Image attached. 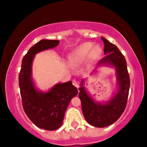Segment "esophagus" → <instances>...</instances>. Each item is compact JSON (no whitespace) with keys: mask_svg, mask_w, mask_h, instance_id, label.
<instances>
[{"mask_svg":"<svg viewBox=\"0 0 147 147\" xmlns=\"http://www.w3.org/2000/svg\"><path fill=\"white\" fill-rule=\"evenodd\" d=\"M72 83H73V85L74 86H76V88H79V82H78L77 80H74L73 81H72Z\"/></svg>","mask_w":147,"mask_h":147,"instance_id":"1","label":"esophagus"}]
</instances>
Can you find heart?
<instances>
[{"label":"heart","instance_id":"obj_1","mask_svg":"<svg viewBox=\"0 0 147 147\" xmlns=\"http://www.w3.org/2000/svg\"><path fill=\"white\" fill-rule=\"evenodd\" d=\"M102 48L99 45L93 46L90 42L84 43L74 49L69 55L68 61L73 67H78L85 63L88 59L94 60L99 57Z\"/></svg>","mask_w":147,"mask_h":147}]
</instances>
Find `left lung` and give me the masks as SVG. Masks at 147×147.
Masks as SVG:
<instances>
[{
	"label": "left lung",
	"instance_id": "1",
	"mask_svg": "<svg viewBox=\"0 0 147 147\" xmlns=\"http://www.w3.org/2000/svg\"><path fill=\"white\" fill-rule=\"evenodd\" d=\"M102 39L104 43V51L106 56L98 62L96 67L108 65L115 68L118 83L116 93L108 102L101 103L94 101L88 93L84 86V79L82 80L79 88V98L84 118L88 124L98 128L111 125L120 117L126 108L130 88V78L125 57L115 45L103 37Z\"/></svg>",
	"mask_w": 147,
	"mask_h": 147
}]
</instances>
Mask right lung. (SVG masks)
Masks as SVG:
<instances>
[{"instance_id":"add662e5","label":"right lung","mask_w":147,"mask_h":147,"mask_svg":"<svg viewBox=\"0 0 147 147\" xmlns=\"http://www.w3.org/2000/svg\"><path fill=\"white\" fill-rule=\"evenodd\" d=\"M59 42L58 40L42 39L30 48L22 60L19 76L22 103L26 114L37 127L47 130H55L61 127L68 104L78 93L71 81L56 84L47 92L37 89L33 82L32 64L35 55L53 49Z\"/></svg>"}]
</instances>
